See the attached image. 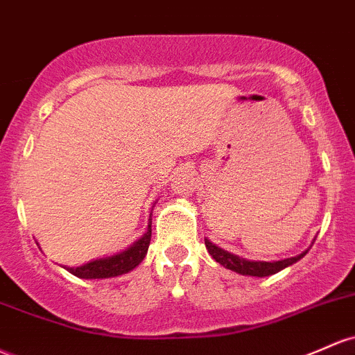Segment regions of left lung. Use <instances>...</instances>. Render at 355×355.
<instances>
[{
  "instance_id": "left-lung-1",
  "label": "left lung",
  "mask_w": 355,
  "mask_h": 355,
  "mask_svg": "<svg viewBox=\"0 0 355 355\" xmlns=\"http://www.w3.org/2000/svg\"><path fill=\"white\" fill-rule=\"evenodd\" d=\"M205 248H207L209 254L212 256L217 263L222 264V266L227 268V270L239 272V275L243 276H258V278L271 276L275 275V272L285 270V268L295 264L297 261L302 259L306 252H309V249H306V251H303L302 254L293 256V258L279 259V261H254V259H246V258H241V256L237 254H232V252L225 251V249H222L217 246V244H214L212 241L207 239V237H205Z\"/></svg>"
}]
</instances>
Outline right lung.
I'll use <instances>...</instances> for the list:
<instances>
[{
    "label": "right lung",
    "instance_id": "right-lung-1",
    "mask_svg": "<svg viewBox=\"0 0 355 355\" xmlns=\"http://www.w3.org/2000/svg\"><path fill=\"white\" fill-rule=\"evenodd\" d=\"M157 204V202H155ZM151 241V216L150 222H148L146 232L135 241L130 248L124 251L116 252V254L104 256V258L91 259L89 263L80 264V266H62L73 276L83 279H104V278H114V276H121L124 272L133 271L143 259H145L148 246ZM38 244V243H37Z\"/></svg>",
    "mask_w": 355,
    "mask_h": 355
}]
</instances>
